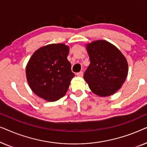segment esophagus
I'll list each match as a JSON object with an SVG mask.
<instances>
[{"instance_id": "obj_1", "label": "esophagus", "mask_w": 147, "mask_h": 147, "mask_svg": "<svg viewBox=\"0 0 147 147\" xmlns=\"http://www.w3.org/2000/svg\"><path fill=\"white\" fill-rule=\"evenodd\" d=\"M77 76H79V77H82L83 76V71H80L77 73Z\"/></svg>"}]
</instances>
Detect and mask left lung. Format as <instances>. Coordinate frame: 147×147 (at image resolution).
<instances>
[{"label":"left lung","instance_id":"left-lung-1","mask_svg":"<svg viewBox=\"0 0 147 147\" xmlns=\"http://www.w3.org/2000/svg\"><path fill=\"white\" fill-rule=\"evenodd\" d=\"M86 49L90 64L84 73V80L96 95H112L122 87L127 77L126 59L117 47L104 40L88 43Z\"/></svg>","mask_w":147,"mask_h":147}]
</instances>
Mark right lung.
<instances>
[{
	"label": "right lung",
	"instance_id": "right-lung-1",
	"mask_svg": "<svg viewBox=\"0 0 147 147\" xmlns=\"http://www.w3.org/2000/svg\"><path fill=\"white\" fill-rule=\"evenodd\" d=\"M69 46L49 44L37 49L26 66L28 84L34 93L48 102L63 97L75 76L67 57Z\"/></svg>",
	"mask_w": 147,
	"mask_h": 147
}]
</instances>
